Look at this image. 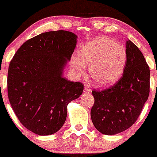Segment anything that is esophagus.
I'll return each instance as SVG.
<instances>
[{
    "mask_svg": "<svg viewBox=\"0 0 157 157\" xmlns=\"http://www.w3.org/2000/svg\"><path fill=\"white\" fill-rule=\"evenodd\" d=\"M91 92V90L89 87L88 86H85L84 87V93H90Z\"/></svg>",
    "mask_w": 157,
    "mask_h": 157,
    "instance_id": "1",
    "label": "esophagus"
}]
</instances>
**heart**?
Listing matches in <instances>:
<instances>
[{"label":"heart","mask_w":157,"mask_h":157,"mask_svg":"<svg viewBox=\"0 0 157 157\" xmlns=\"http://www.w3.org/2000/svg\"><path fill=\"white\" fill-rule=\"evenodd\" d=\"M127 62V52L114 39L99 37L85 44L79 55L71 59V69L76 77L86 74V65L90 66V74L95 84L107 87L116 83L124 73Z\"/></svg>","instance_id":"1"}]
</instances>
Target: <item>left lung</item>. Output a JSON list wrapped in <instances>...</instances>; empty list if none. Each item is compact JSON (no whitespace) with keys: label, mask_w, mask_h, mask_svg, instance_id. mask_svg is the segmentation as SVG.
I'll return each instance as SVG.
<instances>
[{"label":"left lung","mask_w":157,"mask_h":157,"mask_svg":"<svg viewBox=\"0 0 157 157\" xmlns=\"http://www.w3.org/2000/svg\"><path fill=\"white\" fill-rule=\"evenodd\" d=\"M127 62L122 77L114 86L93 90L95 102L91 119L100 133L114 135L125 131L137 121L150 93V68L142 52L126 40Z\"/></svg>","instance_id":"left-lung-1"}]
</instances>
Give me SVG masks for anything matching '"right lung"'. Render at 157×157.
I'll use <instances>...</instances> for the list:
<instances>
[{"label":"right lung","instance_id":"add662e5","mask_svg":"<svg viewBox=\"0 0 157 157\" xmlns=\"http://www.w3.org/2000/svg\"><path fill=\"white\" fill-rule=\"evenodd\" d=\"M77 42L71 32H46L24 42L11 60L7 75L11 107L21 124L38 135L59 131L68 103L83 93L81 83L63 77Z\"/></svg>","mask_w":157,"mask_h":157}]
</instances>
